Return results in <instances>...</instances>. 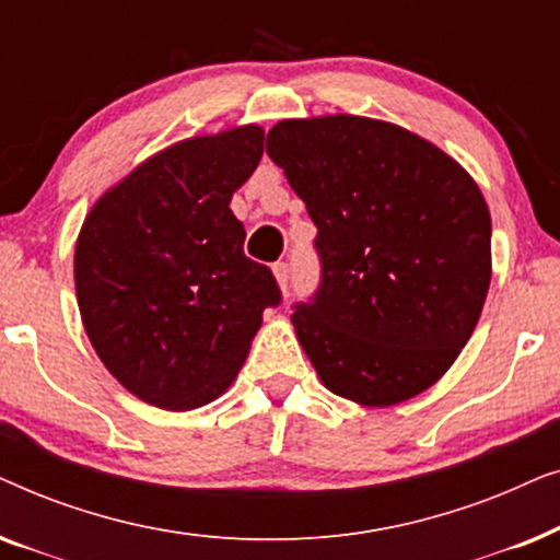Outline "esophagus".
Masks as SVG:
<instances>
[{
    "label": "esophagus",
    "mask_w": 560,
    "mask_h": 560,
    "mask_svg": "<svg viewBox=\"0 0 560 560\" xmlns=\"http://www.w3.org/2000/svg\"><path fill=\"white\" fill-rule=\"evenodd\" d=\"M272 275H275V280H278V288L282 290V293H285L288 285H290V267L285 262H278L272 267Z\"/></svg>",
    "instance_id": "esophagus-1"
}]
</instances>
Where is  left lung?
<instances>
[{
    "label": "left lung",
    "instance_id": "left-lung-1",
    "mask_svg": "<svg viewBox=\"0 0 560 560\" xmlns=\"http://www.w3.org/2000/svg\"><path fill=\"white\" fill-rule=\"evenodd\" d=\"M318 229L324 278L295 336L326 389L393 408L435 385L471 339L492 280V217L477 180L393 121L282 119L267 132Z\"/></svg>",
    "mask_w": 560,
    "mask_h": 560
}]
</instances>
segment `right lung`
<instances>
[{
  "label": "right lung",
  "mask_w": 560,
  "mask_h": 560,
  "mask_svg": "<svg viewBox=\"0 0 560 560\" xmlns=\"http://www.w3.org/2000/svg\"><path fill=\"white\" fill-rule=\"evenodd\" d=\"M240 125L155 152L106 188L75 240L73 280L91 347L121 387L163 410L224 395L280 301L244 255L229 203L262 158Z\"/></svg>",
  "instance_id": "1"
}]
</instances>
